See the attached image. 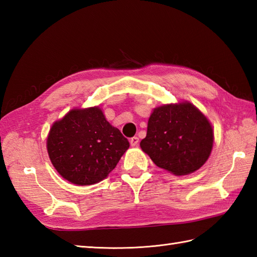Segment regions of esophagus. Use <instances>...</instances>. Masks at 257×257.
Here are the masks:
<instances>
[{"mask_svg":"<svg viewBox=\"0 0 257 257\" xmlns=\"http://www.w3.org/2000/svg\"><path fill=\"white\" fill-rule=\"evenodd\" d=\"M139 144V138L138 137H133L132 139H130V145H132L133 147H137Z\"/></svg>","mask_w":257,"mask_h":257,"instance_id":"1","label":"esophagus"}]
</instances>
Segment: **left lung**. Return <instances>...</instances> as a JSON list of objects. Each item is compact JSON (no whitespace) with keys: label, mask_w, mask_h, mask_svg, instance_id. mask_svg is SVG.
<instances>
[{"label":"left lung","mask_w":257,"mask_h":257,"mask_svg":"<svg viewBox=\"0 0 257 257\" xmlns=\"http://www.w3.org/2000/svg\"><path fill=\"white\" fill-rule=\"evenodd\" d=\"M212 124L193 103H167L154 109L140 147L156 166L187 176L204 165L213 148Z\"/></svg>","instance_id":"obj_1"}]
</instances>
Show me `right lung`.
I'll list each match as a JSON object with an SVG mask.
<instances>
[{
    "label": "right lung",
    "mask_w": 257,
    "mask_h": 257,
    "mask_svg": "<svg viewBox=\"0 0 257 257\" xmlns=\"http://www.w3.org/2000/svg\"><path fill=\"white\" fill-rule=\"evenodd\" d=\"M48 157L73 184L90 185L108 177L129 148V141L107 121L101 109L73 108L52 124Z\"/></svg>",
    "instance_id": "obj_1"
}]
</instances>
